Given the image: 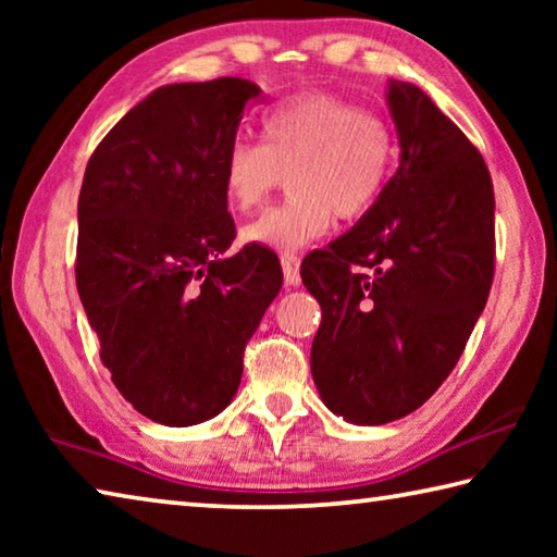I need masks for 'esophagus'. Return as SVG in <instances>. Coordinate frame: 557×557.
<instances>
[{
    "label": "esophagus",
    "instance_id": "obj_1",
    "mask_svg": "<svg viewBox=\"0 0 557 557\" xmlns=\"http://www.w3.org/2000/svg\"><path fill=\"white\" fill-rule=\"evenodd\" d=\"M280 262H282V272H285V287H297L301 282L299 258L295 256V252H282Z\"/></svg>",
    "mask_w": 557,
    "mask_h": 557
}]
</instances>
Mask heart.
I'll use <instances>...</instances> for the list:
<instances>
[{
    "instance_id": "1",
    "label": "heart",
    "mask_w": 557,
    "mask_h": 557,
    "mask_svg": "<svg viewBox=\"0 0 557 557\" xmlns=\"http://www.w3.org/2000/svg\"><path fill=\"white\" fill-rule=\"evenodd\" d=\"M262 145L235 139L221 162V191L233 211L268 201L287 174L289 196L243 228L272 250H297L375 209L395 166L391 122L375 110L324 90L297 92L260 117Z\"/></svg>"
}]
</instances>
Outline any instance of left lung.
<instances>
[{
	"mask_svg": "<svg viewBox=\"0 0 557 557\" xmlns=\"http://www.w3.org/2000/svg\"><path fill=\"white\" fill-rule=\"evenodd\" d=\"M400 166L381 201L301 282L322 305L317 391L354 425L418 410L455 369L494 280V186L484 157L425 92L391 81Z\"/></svg>",
	"mask_w": 557,
	"mask_h": 557,
	"instance_id": "left-lung-1",
	"label": "left lung"
}]
</instances>
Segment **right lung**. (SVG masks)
Masks as SVG:
<instances>
[{
    "mask_svg": "<svg viewBox=\"0 0 557 557\" xmlns=\"http://www.w3.org/2000/svg\"><path fill=\"white\" fill-rule=\"evenodd\" d=\"M260 88L162 86L96 147L78 196L75 285L122 398L169 428L233 400L243 354L282 287L262 245L231 250L221 162Z\"/></svg>",
    "mask_w": 557,
    "mask_h": 557,
    "instance_id": "add662e5",
    "label": "right lung"
}]
</instances>
